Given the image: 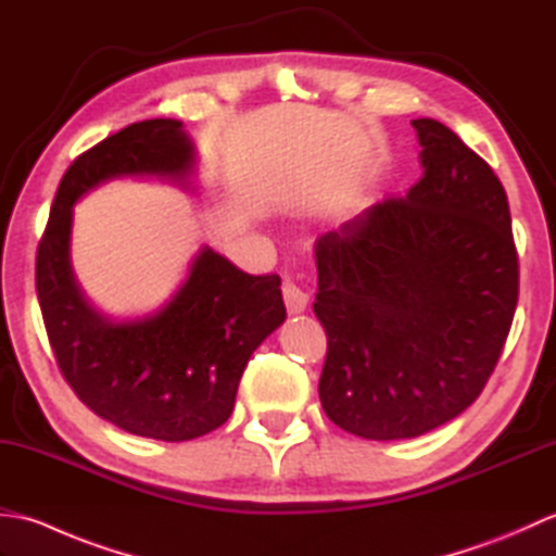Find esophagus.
<instances>
[{"label": "esophagus", "mask_w": 556, "mask_h": 556, "mask_svg": "<svg viewBox=\"0 0 556 556\" xmlns=\"http://www.w3.org/2000/svg\"><path fill=\"white\" fill-rule=\"evenodd\" d=\"M281 293H285V303H287V311L291 315H299L305 308H308V293H305L301 287L293 285L291 279L285 281V287H281Z\"/></svg>", "instance_id": "esophagus-1"}]
</instances>
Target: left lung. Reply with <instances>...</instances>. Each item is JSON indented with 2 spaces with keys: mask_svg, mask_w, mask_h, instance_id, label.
Instances as JSON below:
<instances>
[{
  "mask_svg": "<svg viewBox=\"0 0 556 556\" xmlns=\"http://www.w3.org/2000/svg\"><path fill=\"white\" fill-rule=\"evenodd\" d=\"M422 179L315 243L320 401L363 440H408L480 396L518 301L504 186L452 128L413 119Z\"/></svg>",
  "mask_w": 556,
  "mask_h": 556,
  "instance_id": "left-lung-1",
  "label": "left lung"
}]
</instances>
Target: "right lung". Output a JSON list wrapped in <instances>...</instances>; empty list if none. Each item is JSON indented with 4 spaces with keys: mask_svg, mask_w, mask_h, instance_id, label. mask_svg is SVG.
I'll list each match as a JSON object with an SVG mask.
<instances>
[{
    "mask_svg": "<svg viewBox=\"0 0 556 556\" xmlns=\"http://www.w3.org/2000/svg\"><path fill=\"white\" fill-rule=\"evenodd\" d=\"M195 146L176 119L122 128L71 164L38 245L35 287L56 365L100 418L138 437L186 442L233 410L248 358L287 320L277 275H248L203 245L155 313L114 320L92 305L71 265L74 205L124 176L193 188Z\"/></svg>",
    "mask_w": 556,
    "mask_h": 556,
    "instance_id": "obj_1",
    "label": "right lung"
}]
</instances>
